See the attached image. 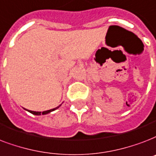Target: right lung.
<instances>
[{
  "label": "right lung",
  "instance_id": "1",
  "mask_svg": "<svg viewBox=\"0 0 156 156\" xmlns=\"http://www.w3.org/2000/svg\"><path fill=\"white\" fill-rule=\"evenodd\" d=\"M60 106V105H59V106H57L56 108H54V109H51V110H46V111H43V112H36V111H32V110H28V112H30L31 114H33V115H40L41 114V115H46V114H48V113L51 112V111H53V110H56L57 108H59V107Z\"/></svg>",
  "mask_w": 156,
  "mask_h": 156
}]
</instances>
